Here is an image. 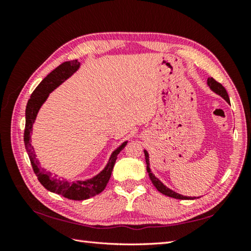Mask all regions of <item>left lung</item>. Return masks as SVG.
Returning a JSON list of instances; mask_svg holds the SVG:
<instances>
[{"mask_svg": "<svg viewBox=\"0 0 251 251\" xmlns=\"http://www.w3.org/2000/svg\"><path fill=\"white\" fill-rule=\"evenodd\" d=\"M207 83L208 85H209V87L214 90V92L218 95H220L221 97L223 99H226L227 102H230V98H228V95L226 93V88L222 86V85L217 82L215 78L212 77H208L207 79ZM145 155H146V163H147V172L149 173V177H150L152 183L154 184V186L158 190V192H161L162 194L166 195V196H169V197H173V199H178V200H193V197H189V196H183V195H180L178 193H176V192H174L173 190L168 189L167 186H165L161 181H159L155 176H154L152 173H151V169H150V163H149V154L147 151H145ZM195 199V197H194Z\"/></svg>", "mask_w": 251, "mask_h": 251, "instance_id": "obj_1", "label": "left lung"}]
</instances>
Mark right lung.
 Instances as JSON below:
<instances>
[{
  "label": "right lung",
  "mask_w": 251,
  "mask_h": 251,
  "mask_svg": "<svg viewBox=\"0 0 251 251\" xmlns=\"http://www.w3.org/2000/svg\"><path fill=\"white\" fill-rule=\"evenodd\" d=\"M79 67V62L77 60L66 61L58 66L54 71H51L43 81H42L37 87L31 94V97L28 100L25 108V127L24 134V141L25 146L26 153H28L30 162L35 173L37 180L40 181L41 184L44 186L46 190H49L52 193L59 194L66 199L72 201H84L89 197L98 195L108 184L112 170H113L115 161L117 158L119 153L124 149L127 142H124L123 145L115 150L110 157V161L106 165L105 168L96 177L86 180V181H76V182H68L65 180L51 178L50 173L46 172L45 169L40 167L39 161H37L34 154L33 147L31 146V137L30 134L32 132V125H33L34 120L36 117L37 112H39L41 105L45 102V100L49 97L50 93H51L56 87L65 82L66 79L71 76Z\"/></svg>",
  "instance_id": "1"
}]
</instances>
